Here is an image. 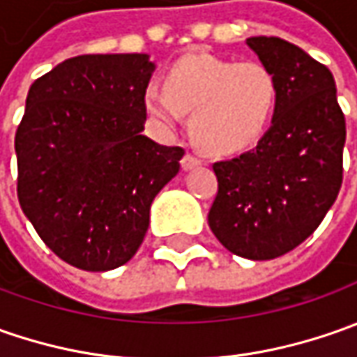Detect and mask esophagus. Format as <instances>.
I'll list each match as a JSON object with an SVG mask.
<instances>
[{
  "mask_svg": "<svg viewBox=\"0 0 357 357\" xmlns=\"http://www.w3.org/2000/svg\"><path fill=\"white\" fill-rule=\"evenodd\" d=\"M181 165H183L185 171H192V169H197V167L202 165V160L199 157H195V155H185L183 160H181Z\"/></svg>",
  "mask_w": 357,
  "mask_h": 357,
  "instance_id": "34e87169",
  "label": "esophagus"
}]
</instances>
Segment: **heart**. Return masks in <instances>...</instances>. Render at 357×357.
I'll return each mask as SVG.
<instances>
[{
    "label": "heart",
    "mask_w": 357,
    "mask_h": 357,
    "mask_svg": "<svg viewBox=\"0 0 357 357\" xmlns=\"http://www.w3.org/2000/svg\"><path fill=\"white\" fill-rule=\"evenodd\" d=\"M278 107V83L266 65L214 55H186L149 83L143 109L160 132H172L190 113L188 129L200 149L234 155L256 144Z\"/></svg>",
    "instance_id": "obj_1"
}]
</instances>
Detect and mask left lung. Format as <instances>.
Masks as SVG:
<instances>
[{
    "label": "left lung",
    "instance_id": "obj_1",
    "mask_svg": "<svg viewBox=\"0 0 357 357\" xmlns=\"http://www.w3.org/2000/svg\"><path fill=\"white\" fill-rule=\"evenodd\" d=\"M246 45L276 77L278 107L258 144L214 162L218 192L208 227L248 260L294 250L320 227L342 186L346 119L330 69L280 37Z\"/></svg>",
    "mask_w": 357,
    "mask_h": 357
}]
</instances>
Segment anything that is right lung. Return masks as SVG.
I'll use <instances>...</instances> for the list:
<instances>
[{
    "instance_id": "add662e5",
    "label": "right lung",
    "mask_w": 357,
    "mask_h": 357,
    "mask_svg": "<svg viewBox=\"0 0 357 357\" xmlns=\"http://www.w3.org/2000/svg\"><path fill=\"white\" fill-rule=\"evenodd\" d=\"M146 53L79 55L31 85L15 132L17 199L71 266L107 272L143 242L151 204L185 151L144 137Z\"/></svg>"
}]
</instances>
